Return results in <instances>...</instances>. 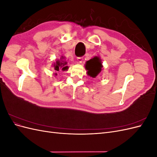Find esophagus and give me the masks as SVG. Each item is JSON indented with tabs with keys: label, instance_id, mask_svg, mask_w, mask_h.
<instances>
[{
	"label": "esophagus",
	"instance_id": "1",
	"mask_svg": "<svg viewBox=\"0 0 157 157\" xmlns=\"http://www.w3.org/2000/svg\"><path fill=\"white\" fill-rule=\"evenodd\" d=\"M83 60V58L82 57H78L77 58V61L78 63H82Z\"/></svg>",
	"mask_w": 157,
	"mask_h": 157
}]
</instances>
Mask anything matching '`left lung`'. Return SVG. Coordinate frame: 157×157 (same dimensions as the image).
<instances>
[{
	"label": "left lung",
	"mask_w": 157,
	"mask_h": 157,
	"mask_svg": "<svg viewBox=\"0 0 157 157\" xmlns=\"http://www.w3.org/2000/svg\"><path fill=\"white\" fill-rule=\"evenodd\" d=\"M84 66L87 71V75L92 78H96L103 69L101 59L99 56H94L87 61Z\"/></svg>",
	"instance_id": "8db88e82"
}]
</instances>
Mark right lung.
Returning a JSON list of instances; mask_svg holds the SVG:
<instances>
[{"label":"right lung","mask_w":157,"mask_h":157,"mask_svg":"<svg viewBox=\"0 0 157 157\" xmlns=\"http://www.w3.org/2000/svg\"><path fill=\"white\" fill-rule=\"evenodd\" d=\"M65 57L61 56L60 59H56L55 62L52 63V67L54 68V70L59 71V69H61L62 71H67L69 69L68 66H67V61L65 59ZM55 75H57L56 73Z\"/></svg>","instance_id":"add662e5"}]
</instances>
